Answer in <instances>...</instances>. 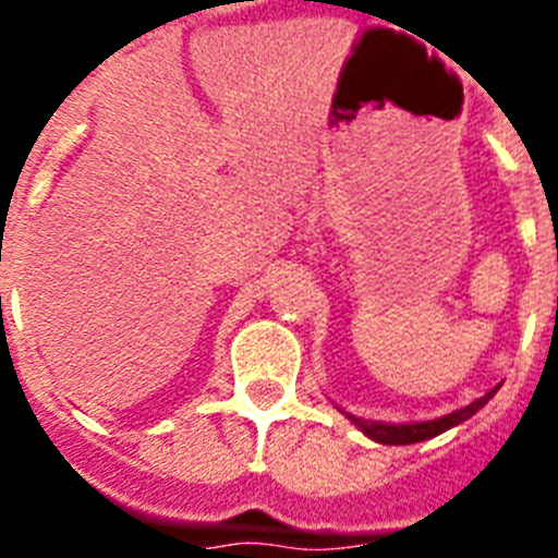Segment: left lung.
<instances>
[{"mask_svg": "<svg viewBox=\"0 0 558 558\" xmlns=\"http://www.w3.org/2000/svg\"><path fill=\"white\" fill-rule=\"evenodd\" d=\"M497 393V388H492L489 393H483L481 399L470 402L466 408L461 411H452L441 418H433V422H408V425H391V422H366V418H357V416H349L360 430L366 433L368 438L379 441V445H416V441H425V438L438 436V433L450 430V427L461 425L472 413L481 411L486 402Z\"/></svg>", "mask_w": 558, "mask_h": 558, "instance_id": "8db88e82", "label": "left lung"}]
</instances>
